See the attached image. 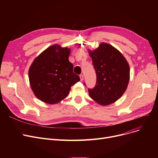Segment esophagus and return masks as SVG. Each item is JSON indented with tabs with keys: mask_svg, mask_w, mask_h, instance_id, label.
<instances>
[{
	"mask_svg": "<svg viewBox=\"0 0 158 158\" xmlns=\"http://www.w3.org/2000/svg\"><path fill=\"white\" fill-rule=\"evenodd\" d=\"M80 79H81V81L84 80V76H83V75H82V74L80 75Z\"/></svg>",
	"mask_w": 158,
	"mask_h": 158,
	"instance_id": "esophagus-1",
	"label": "esophagus"
}]
</instances>
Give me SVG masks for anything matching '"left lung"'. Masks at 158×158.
<instances>
[{"label":"left lung","mask_w":158,"mask_h":158,"mask_svg":"<svg viewBox=\"0 0 158 158\" xmlns=\"http://www.w3.org/2000/svg\"><path fill=\"white\" fill-rule=\"evenodd\" d=\"M97 75L96 85L88 89L89 95L102 106L117 101L127 88L130 68L122 54L112 45L101 43L94 51L88 50Z\"/></svg>","instance_id":"left-lung-1"}]
</instances>
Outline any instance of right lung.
Instances as JSON below:
<instances>
[{
  "label": "right lung",
  "mask_w": 158,
  "mask_h": 158,
  "mask_svg": "<svg viewBox=\"0 0 158 158\" xmlns=\"http://www.w3.org/2000/svg\"><path fill=\"white\" fill-rule=\"evenodd\" d=\"M70 48L55 44L33 61L29 69L31 88L44 102L54 104L68 96L71 86L80 81L69 60Z\"/></svg>",
  "instance_id": "add662e5"
}]
</instances>
